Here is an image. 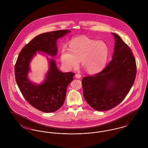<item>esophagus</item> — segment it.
<instances>
[{
    "instance_id": "34e87169",
    "label": "esophagus",
    "mask_w": 148,
    "mask_h": 148,
    "mask_svg": "<svg viewBox=\"0 0 148 148\" xmlns=\"http://www.w3.org/2000/svg\"><path fill=\"white\" fill-rule=\"evenodd\" d=\"M75 77L76 78H77V79H80V78L81 77V75L76 74H75Z\"/></svg>"
}]
</instances>
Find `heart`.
I'll return each mask as SVG.
<instances>
[{"mask_svg":"<svg viewBox=\"0 0 148 148\" xmlns=\"http://www.w3.org/2000/svg\"><path fill=\"white\" fill-rule=\"evenodd\" d=\"M109 54L106 42L97 41L85 36L71 40L69 49L63 47L60 52V61L66 69L77 68L79 60L89 73H96L105 66Z\"/></svg>","mask_w":148,"mask_h":148,"instance_id":"1","label":"heart"}]
</instances>
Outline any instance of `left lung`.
I'll return each instance as SVG.
<instances>
[{
    "instance_id": "obj_1",
    "label": "left lung",
    "mask_w": 148,
    "mask_h": 148,
    "mask_svg": "<svg viewBox=\"0 0 148 148\" xmlns=\"http://www.w3.org/2000/svg\"><path fill=\"white\" fill-rule=\"evenodd\" d=\"M115 46L112 61L101 72L83 77V95L98 111L111 109L124 99L134 84L136 65L133 53L119 35L112 33Z\"/></svg>"
}]
</instances>
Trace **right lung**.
I'll use <instances>...</instances> for the list:
<instances>
[{
	"instance_id": "right-lung-1",
	"label": "right lung",
	"mask_w": 148,
	"mask_h": 148,
	"mask_svg": "<svg viewBox=\"0 0 148 148\" xmlns=\"http://www.w3.org/2000/svg\"><path fill=\"white\" fill-rule=\"evenodd\" d=\"M70 32L62 30L36 36L22 49L15 65V80L23 97L31 106L45 113L54 112L63 105L67 87L75 74L60 71L56 61L47 56L49 69L44 82L38 84L28 77L30 64L37 51L56 56L57 40Z\"/></svg>"
}]
</instances>
